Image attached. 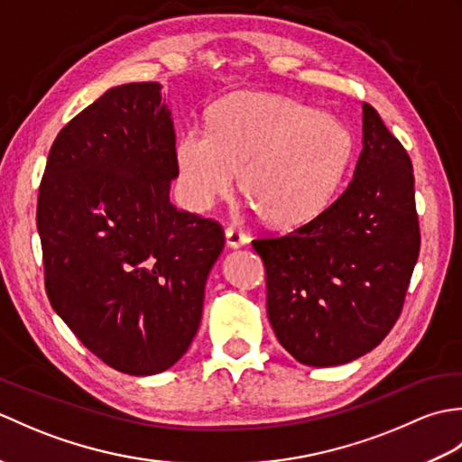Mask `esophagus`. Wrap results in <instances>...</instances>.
<instances>
[{
  "label": "esophagus",
  "instance_id": "34e87169",
  "mask_svg": "<svg viewBox=\"0 0 462 462\" xmlns=\"http://www.w3.org/2000/svg\"><path fill=\"white\" fill-rule=\"evenodd\" d=\"M248 242H250V238L242 230L232 228V226L230 228H226V244H228L230 248H242V246H246Z\"/></svg>",
  "mask_w": 462,
  "mask_h": 462
}]
</instances>
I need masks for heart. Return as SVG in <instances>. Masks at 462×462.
Returning a JSON list of instances; mask_svg holds the SVG:
<instances>
[{"label": "heart", "mask_w": 462, "mask_h": 462, "mask_svg": "<svg viewBox=\"0 0 462 462\" xmlns=\"http://www.w3.org/2000/svg\"><path fill=\"white\" fill-rule=\"evenodd\" d=\"M353 159L339 119L290 97L236 93L208 111V129L189 126L174 143L179 186L196 210L228 196L234 174L263 222L306 224L326 208Z\"/></svg>", "instance_id": "1"}]
</instances>
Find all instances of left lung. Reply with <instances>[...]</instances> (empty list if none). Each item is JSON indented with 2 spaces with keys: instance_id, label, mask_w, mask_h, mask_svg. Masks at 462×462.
Segmentation results:
<instances>
[{
  "instance_id": "8db88e82",
  "label": "left lung",
  "mask_w": 462,
  "mask_h": 462,
  "mask_svg": "<svg viewBox=\"0 0 462 462\" xmlns=\"http://www.w3.org/2000/svg\"><path fill=\"white\" fill-rule=\"evenodd\" d=\"M252 246L266 266L272 328L303 365H341L385 339L403 311L420 230L413 164L369 103L347 189L313 220Z\"/></svg>"
}]
</instances>
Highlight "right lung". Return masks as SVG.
<instances>
[{
    "mask_svg": "<svg viewBox=\"0 0 462 462\" xmlns=\"http://www.w3.org/2000/svg\"><path fill=\"white\" fill-rule=\"evenodd\" d=\"M174 143L159 83L113 87L59 131L39 184L47 298L129 375L169 369L190 347L224 248L218 222L169 199Z\"/></svg>",
    "mask_w": 462,
    "mask_h": 462,
    "instance_id": "right-lung-1",
    "label": "right lung"
}]
</instances>
